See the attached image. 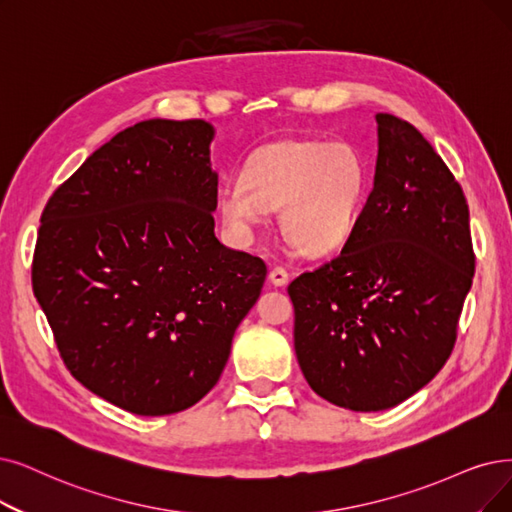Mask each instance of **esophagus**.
Wrapping results in <instances>:
<instances>
[{
  "label": "esophagus",
  "instance_id": "obj_1",
  "mask_svg": "<svg viewBox=\"0 0 512 512\" xmlns=\"http://www.w3.org/2000/svg\"><path fill=\"white\" fill-rule=\"evenodd\" d=\"M269 279H271V283H273V285H279V288H281V285L288 283L290 273L285 271L283 267H273V269H271V273H269Z\"/></svg>",
  "mask_w": 512,
  "mask_h": 512
}]
</instances>
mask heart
I'll return each mask as SVG.
<instances>
[{
	"instance_id": "obj_1",
	"label": "heart",
	"mask_w": 512,
	"mask_h": 512,
	"mask_svg": "<svg viewBox=\"0 0 512 512\" xmlns=\"http://www.w3.org/2000/svg\"><path fill=\"white\" fill-rule=\"evenodd\" d=\"M365 191V168L344 142L281 140L258 151L243 178L222 187L224 222L248 231L281 208L283 233L296 250L319 256L351 235Z\"/></svg>"
}]
</instances>
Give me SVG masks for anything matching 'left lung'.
<instances>
[{"label": "left lung", "instance_id": "left-lung-1", "mask_svg": "<svg viewBox=\"0 0 512 512\" xmlns=\"http://www.w3.org/2000/svg\"><path fill=\"white\" fill-rule=\"evenodd\" d=\"M376 121L374 189L349 239L288 285L306 382L353 412L388 410L437 376L475 275L458 180L412 124Z\"/></svg>", "mask_w": 512, "mask_h": 512}]
</instances>
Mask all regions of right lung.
<instances>
[{"label": "right lung", "mask_w": 512, "mask_h": 512, "mask_svg": "<svg viewBox=\"0 0 512 512\" xmlns=\"http://www.w3.org/2000/svg\"><path fill=\"white\" fill-rule=\"evenodd\" d=\"M214 128L149 119L94 151L48 199L33 294L67 370L138 416L206 397L267 264L214 235Z\"/></svg>", "instance_id": "obj_1"}]
</instances>
